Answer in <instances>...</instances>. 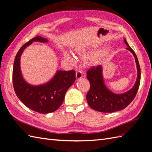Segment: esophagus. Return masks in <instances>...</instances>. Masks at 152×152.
Masks as SVG:
<instances>
[{"label": "esophagus", "instance_id": "1", "mask_svg": "<svg viewBox=\"0 0 152 152\" xmlns=\"http://www.w3.org/2000/svg\"><path fill=\"white\" fill-rule=\"evenodd\" d=\"M82 78V72L80 71H78L76 72V79L77 80H79L81 79Z\"/></svg>", "mask_w": 152, "mask_h": 152}]
</instances>
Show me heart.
<instances>
[{"instance_id": "heart-1", "label": "heart", "mask_w": 152, "mask_h": 152, "mask_svg": "<svg viewBox=\"0 0 152 152\" xmlns=\"http://www.w3.org/2000/svg\"><path fill=\"white\" fill-rule=\"evenodd\" d=\"M103 51L102 50H91V51L87 52L82 55V58L85 59H96L100 57L103 54ZM65 58L69 62L72 63H74L75 62V59L73 58L70 54L65 53Z\"/></svg>"}]
</instances>
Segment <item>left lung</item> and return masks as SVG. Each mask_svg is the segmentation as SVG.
I'll use <instances>...</instances> for the list:
<instances>
[{"label":"left lung","mask_w":152,"mask_h":152,"mask_svg":"<svg viewBox=\"0 0 152 152\" xmlns=\"http://www.w3.org/2000/svg\"><path fill=\"white\" fill-rule=\"evenodd\" d=\"M124 42L127 45V49L133 54L135 58L137 70V77L134 86L126 93L121 94L113 93L106 87L103 78L102 66H92L87 71V78L90 82V89L87 93L86 99L89 107L96 111L104 113H112L124 110L134 99L138 91L141 70L138 59L134 51L124 39Z\"/></svg>","instance_id":"left-lung-1"}]
</instances>
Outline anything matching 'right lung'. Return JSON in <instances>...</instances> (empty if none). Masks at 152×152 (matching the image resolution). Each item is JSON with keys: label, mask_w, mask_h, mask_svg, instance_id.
<instances>
[{"label": "right lung", "mask_w": 152, "mask_h": 152, "mask_svg": "<svg viewBox=\"0 0 152 152\" xmlns=\"http://www.w3.org/2000/svg\"><path fill=\"white\" fill-rule=\"evenodd\" d=\"M47 42L46 39L36 36L20 48L15 57L12 70V83L18 98L26 107L40 113L57 110L62 104L67 90L75 80V71H57L48 83L34 86L26 83L20 70V58L23 50L33 42Z\"/></svg>", "instance_id": "add662e5"}]
</instances>
